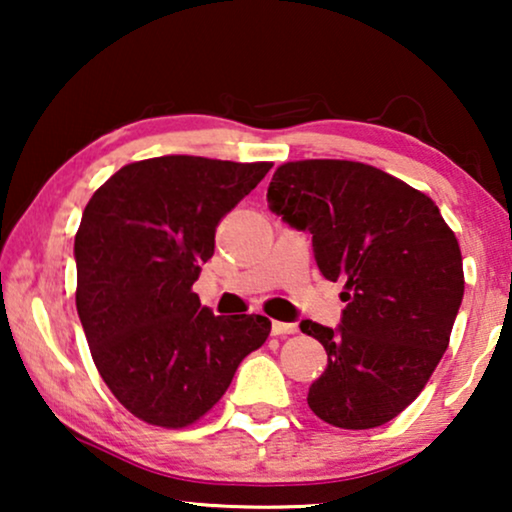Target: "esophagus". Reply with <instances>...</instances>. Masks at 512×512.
Returning <instances> with one entry per match:
<instances>
[{"instance_id":"esophagus-1","label":"esophagus","mask_w":512,"mask_h":512,"mask_svg":"<svg viewBox=\"0 0 512 512\" xmlns=\"http://www.w3.org/2000/svg\"><path fill=\"white\" fill-rule=\"evenodd\" d=\"M296 331H298V326L289 324V321H272V335H289Z\"/></svg>"}]
</instances>
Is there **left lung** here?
<instances>
[{
    "mask_svg": "<svg viewBox=\"0 0 512 512\" xmlns=\"http://www.w3.org/2000/svg\"><path fill=\"white\" fill-rule=\"evenodd\" d=\"M268 207L312 235L314 261L345 279L335 328L300 321L328 366L307 405L338 429H375L419 396L464 298L457 237L431 198L405 181L352 160H298L277 167Z\"/></svg>",
    "mask_w": 512,
    "mask_h": 512,
    "instance_id": "obj_1",
    "label": "left lung"
}]
</instances>
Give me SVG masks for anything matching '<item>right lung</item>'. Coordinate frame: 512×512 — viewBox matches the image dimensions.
I'll list each match as a JSON object with an SVG mask.
<instances>
[{"instance_id": "obj_1", "label": "right lung", "mask_w": 512, "mask_h": 512, "mask_svg": "<svg viewBox=\"0 0 512 512\" xmlns=\"http://www.w3.org/2000/svg\"><path fill=\"white\" fill-rule=\"evenodd\" d=\"M272 163L163 156L130 163L83 209L76 310L102 380L144 422L181 429L268 340L261 314L214 317L191 291L219 221Z\"/></svg>"}]
</instances>
